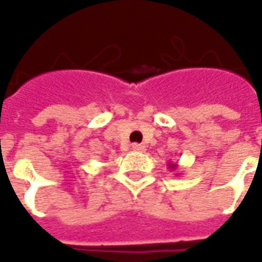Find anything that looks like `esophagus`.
Masks as SVG:
<instances>
[{
    "label": "esophagus",
    "instance_id": "esophagus-1",
    "mask_svg": "<svg viewBox=\"0 0 262 262\" xmlns=\"http://www.w3.org/2000/svg\"><path fill=\"white\" fill-rule=\"evenodd\" d=\"M132 149H133V151L144 152L145 151V147H144L143 144H132Z\"/></svg>",
    "mask_w": 262,
    "mask_h": 262
}]
</instances>
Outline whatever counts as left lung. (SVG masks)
Instances as JSON below:
<instances>
[{
    "label": "left lung",
    "instance_id": "8db88e82",
    "mask_svg": "<svg viewBox=\"0 0 262 262\" xmlns=\"http://www.w3.org/2000/svg\"><path fill=\"white\" fill-rule=\"evenodd\" d=\"M167 167L170 168V171H178L179 166H178V163H177V162H175V163H172V162H168ZM177 174H178V172H177Z\"/></svg>",
    "mask_w": 262,
    "mask_h": 262
}]
</instances>
